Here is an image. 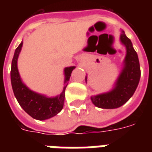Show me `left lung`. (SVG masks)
<instances>
[{
	"instance_id": "left-lung-1",
	"label": "left lung",
	"mask_w": 152,
	"mask_h": 152,
	"mask_svg": "<svg viewBox=\"0 0 152 152\" xmlns=\"http://www.w3.org/2000/svg\"><path fill=\"white\" fill-rule=\"evenodd\" d=\"M120 40L126 48L124 66L111 91L91 97L93 103L99 108L114 109L124 105L133 96L139 83L141 70L137 53L124 31H121Z\"/></svg>"
}]
</instances>
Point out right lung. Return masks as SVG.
Instances as JSON below:
<instances>
[{"instance_id":"1","label":"right lung","mask_w":152,"mask_h":152,"mask_svg":"<svg viewBox=\"0 0 152 152\" xmlns=\"http://www.w3.org/2000/svg\"><path fill=\"white\" fill-rule=\"evenodd\" d=\"M23 46V41L15 50L11 63L10 79L12 89L17 101L29 115L39 121H45L58 114L63 107L65 89L68 84L71 74L76 66H68L64 69V86L59 95L49 98L32 91L22 81L18 70V58Z\"/></svg>"}]
</instances>
